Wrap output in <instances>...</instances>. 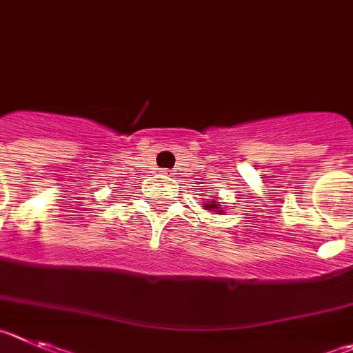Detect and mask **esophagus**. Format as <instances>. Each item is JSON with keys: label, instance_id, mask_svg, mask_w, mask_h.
I'll return each instance as SVG.
<instances>
[{"label": "esophagus", "instance_id": "obj_1", "mask_svg": "<svg viewBox=\"0 0 353 353\" xmlns=\"http://www.w3.org/2000/svg\"><path fill=\"white\" fill-rule=\"evenodd\" d=\"M161 174H163V176H167V174H169V170H161Z\"/></svg>", "mask_w": 353, "mask_h": 353}]
</instances>
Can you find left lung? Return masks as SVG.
Instances as JSON below:
<instances>
[{"mask_svg": "<svg viewBox=\"0 0 353 353\" xmlns=\"http://www.w3.org/2000/svg\"><path fill=\"white\" fill-rule=\"evenodd\" d=\"M219 203H221V202H216V200H214V202H210V203H205V205H203V207H205L207 210H210V212H217V214H221L223 210L219 209Z\"/></svg>", "mask_w": 353, "mask_h": 353, "instance_id": "obj_1", "label": "left lung"}]
</instances>
